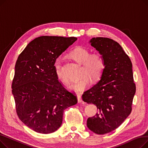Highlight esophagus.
<instances>
[{
  "label": "esophagus",
  "mask_w": 148,
  "mask_h": 148,
  "mask_svg": "<svg viewBox=\"0 0 148 148\" xmlns=\"http://www.w3.org/2000/svg\"><path fill=\"white\" fill-rule=\"evenodd\" d=\"M77 99H78V102L80 103H82L83 102V100L81 98V96L80 95H77Z\"/></svg>",
  "instance_id": "obj_1"
}]
</instances>
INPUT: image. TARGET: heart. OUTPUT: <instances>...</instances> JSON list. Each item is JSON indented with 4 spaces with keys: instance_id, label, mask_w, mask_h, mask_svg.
Listing matches in <instances>:
<instances>
[{
    "instance_id": "1",
    "label": "heart",
    "mask_w": 148,
    "mask_h": 148,
    "mask_svg": "<svg viewBox=\"0 0 148 148\" xmlns=\"http://www.w3.org/2000/svg\"><path fill=\"white\" fill-rule=\"evenodd\" d=\"M70 56L77 62L82 64L81 71L82 77L73 82L68 88L76 93H81L86 90L90 84L89 76L93 80H97L101 76L105 68L104 60L101 54L98 53H91L90 51L82 47L74 49ZM63 61L61 58H58L54 62V68L58 79L63 83H67L68 79L63 71ZM86 75V76H85Z\"/></svg>"
}]
</instances>
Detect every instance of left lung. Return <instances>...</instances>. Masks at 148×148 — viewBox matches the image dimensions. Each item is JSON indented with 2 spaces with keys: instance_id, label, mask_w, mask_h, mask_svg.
Segmentation results:
<instances>
[{
  "instance_id": "1",
  "label": "left lung",
  "mask_w": 148,
  "mask_h": 148,
  "mask_svg": "<svg viewBox=\"0 0 148 148\" xmlns=\"http://www.w3.org/2000/svg\"><path fill=\"white\" fill-rule=\"evenodd\" d=\"M89 43L102 55L105 68L99 81L84 92L82 98L98 109L88 119L87 127L104 134L118 128L131 113L136 84L131 61L119 43L103 37L93 38Z\"/></svg>"
}]
</instances>
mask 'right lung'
I'll use <instances>...</instances> for the list:
<instances>
[{"mask_svg":"<svg viewBox=\"0 0 148 148\" xmlns=\"http://www.w3.org/2000/svg\"><path fill=\"white\" fill-rule=\"evenodd\" d=\"M77 38L42 36L29 42L15 65L12 83L17 114L29 128L49 134L62 125L64 110L77 103L59 82L56 59Z\"/></svg>","mask_w":148,"mask_h":148,"instance_id":"right-lung-1","label":"right lung"}]
</instances>
